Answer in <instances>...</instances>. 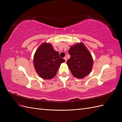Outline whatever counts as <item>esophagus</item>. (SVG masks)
I'll return each instance as SVG.
<instances>
[{
  "instance_id": "esophagus-1",
  "label": "esophagus",
  "mask_w": 122,
  "mask_h": 122,
  "mask_svg": "<svg viewBox=\"0 0 122 122\" xmlns=\"http://www.w3.org/2000/svg\"><path fill=\"white\" fill-rule=\"evenodd\" d=\"M64 59L65 60V62L66 63V57H64Z\"/></svg>"
}]
</instances>
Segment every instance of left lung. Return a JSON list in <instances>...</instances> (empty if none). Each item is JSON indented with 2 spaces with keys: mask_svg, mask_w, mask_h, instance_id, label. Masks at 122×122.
Masks as SVG:
<instances>
[{
  "mask_svg": "<svg viewBox=\"0 0 122 122\" xmlns=\"http://www.w3.org/2000/svg\"><path fill=\"white\" fill-rule=\"evenodd\" d=\"M69 53L71 57L66 63L73 76L83 79L90 73L93 65V59L83 43H77L71 46Z\"/></svg>",
  "mask_w": 122,
  "mask_h": 122,
  "instance_id": "1",
  "label": "left lung"
}]
</instances>
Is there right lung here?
Instances as JSON below:
<instances>
[{"label":"right lung","mask_w":122,"mask_h":122,"mask_svg":"<svg viewBox=\"0 0 122 122\" xmlns=\"http://www.w3.org/2000/svg\"><path fill=\"white\" fill-rule=\"evenodd\" d=\"M33 62L39 76L43 79L50 80L56 76L61 64L65 60L60 58L51 44L43 42L36 50Z\"/></svg>","instance_id":"right-lung-1"}]
</instances>
